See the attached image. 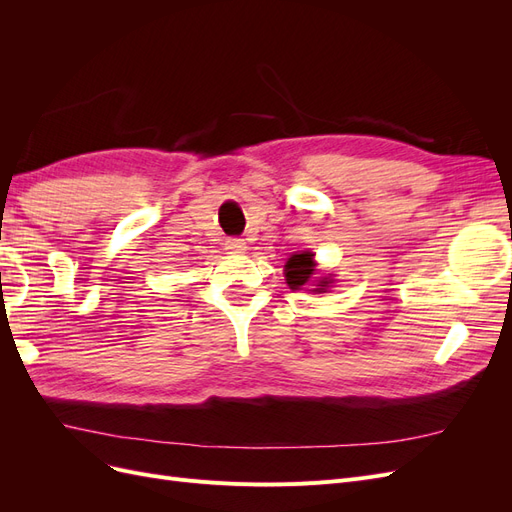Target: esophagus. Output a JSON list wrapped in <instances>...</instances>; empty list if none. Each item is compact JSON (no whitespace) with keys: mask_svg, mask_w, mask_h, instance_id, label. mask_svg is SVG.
Segmentation results:
<instances>
[{"mask_svg":"<svg viewBox=\"0 0 512 512\" xmlns=\"http://www.w3.org/2000/svg\"><path fill=\"white\" fill-rule=\"evenodd\" d=\"M224 247H226L228 254H243L245 252V241L237 239V237H230V239H226Z\"/></svg>","mask_w":512,"mask_h":512,"instance_id":"esophagus-1","label":"esophagus"}]
</instances>
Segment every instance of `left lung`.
Wrapping results in <instances>:
<instances>
[{"label": "left lung", "instance_id": "1", "mask_svg": "<svg viewBox=\"0 0 512 512\" xmlns=\"http://www.w3.org/2000/svg\"><path fill=\"white\" fill-rule=\"evenodd\" d=\"M316 273V262H314V254L312 252H301V254H292L284 267V275H286V284L292 290H301L305 286H316L312 288V292H327L329 286L333 284L331 277H318L314 280ZM309 281H316V285H309Z\"/></svg>", "mask_w": 512, "mask_h": 512}]
</instances>
